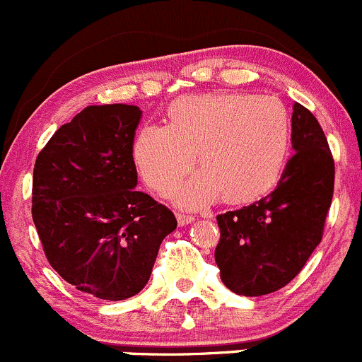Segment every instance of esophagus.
<instances>
[{
  "instance_id": "1",
  "label": "esophagus",
  "mask_w": 362,
  "mask_h": 362,
  "mask_svg": "<svg viewBox=\"0 0 362 362\" xmlns=\"http://www.w3.org/2000/svg\"><path fill=\"white\" fill-rule=\"evenodd\" d=\"M176 218H177V223H180V226L188 225V223H192L193 219H195L192 214H185V212H177Z\"/></svg>"
}]
</instances>
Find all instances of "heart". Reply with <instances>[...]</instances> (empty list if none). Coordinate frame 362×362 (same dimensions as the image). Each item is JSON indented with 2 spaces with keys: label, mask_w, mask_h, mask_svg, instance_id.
<instances>
[{
  "label": "heart",
  "mask_w": 362,
  "mask_h": 362,
  "mask_svg": "<svg viewBox=\"0 0 362 362\" xmlns=\"http://www.w3.org/2000/svg\"><path fill=\"white\" fill-rule=\"evenodd\" d=\"M291 148V118L274 95L200 94L169 107V125L148 124L134 141V163L160 195L173 192L197 160L202 170L174 197L202 207L223 193L230 202L267 195L282 176Z\"/></svg>",
  "instance_id": "obj_1"
}]
</instances>
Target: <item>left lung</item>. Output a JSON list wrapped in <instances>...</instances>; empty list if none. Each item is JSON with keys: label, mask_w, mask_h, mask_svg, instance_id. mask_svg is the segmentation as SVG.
<instances>
[{"label": "left lung", "mask_w": 362, "mask_h": 362, "mask_svg": "<svg viewBox=\"0 0 362 362\" xmlns=\"http://www.w3.org/2000/svg\"><path fill=\"white\" fill-rule=\"evenodd\" d=\"M294 155L277 188L258 202L218 214L214 258L230 291L263 296L293 281L322 240L334 189V160L317 118L293 106Z\"/></svg>", "instance_id": "8db88e82"}]
</instances>
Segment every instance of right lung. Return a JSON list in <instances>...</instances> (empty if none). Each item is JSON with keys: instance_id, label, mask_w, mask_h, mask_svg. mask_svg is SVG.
<instances>
[{"instance_id": "add662e5", "label": "right lung", "mask_w": 362, "mask_h": 362, "mask_svg": "<svg viewBox=\"0 0 362 362\" xmlns=\"http://www.w3.org/2000/svg\"><path fill=\"white\" fill-rule=\"evenodd\" d=\"M141 110L88 106L50 137L33 173V221L50 267L81 293L125 300L150 281L176 216L137 192Z\"/></svg>"}]
</instances>
